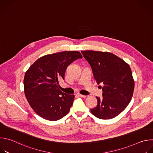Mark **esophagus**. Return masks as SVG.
Segmentation results:
<instances>
[{"mask_svg":"<svg viewBox=\"0 0 153 153\" xmlns=\"http://www.w3.org/2000/svg\"><path fill=\"white\" fill-rule=\"evenodd\" d=\"M77 96H78L79 97H83V98H85V97H86V96H85V95H82V94H77Z\"/></svg>","mask_w":153,"mask_h":153,"instance_id":"esophagus-1","label":"esophagus"}]
</instances>
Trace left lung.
<instances>
[{
    "instance_id": "left-lung-1",
    "label": "left lung",
    "mask_w": 153,
    "mask_h": 153,
    "mask_svg": "<svg viewBox=\"0 0 153 153\" xmlns=\"http://www.w3.org/2000/svg\"><path fill=\"white\" fill-rule=\"evenodd\" d=\"M81 53L90 64L97 83L103 85V97H96L97 105L91 109V113L100 119L116 117L126 108L133 95L134 80L130 67L110 52L86 50Z\"/></svg>"
}]
</instances>
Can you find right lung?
<instances>
[{
	"label": "right lung",
	"instance_id": "right-lung-1",
	"mask_svg": "<svg viewBox=\"0 0 153 153\" xmlns=\"http://www.w3.org/2000/svg\"><path fill=\"white\" fill-rule=\"evenodd\" d=\"M81 58L77 51H65L43 56L30 66L24 79V93L37 114L55 121L69 113L75 96L61 91L59 82L68 65Z\"/></svg>",
	"mask_w": 153,
	"mask_h": 153
}]
</instances>
